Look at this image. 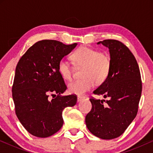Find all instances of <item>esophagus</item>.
<instances>
[{
	"instance_id": "1",
	"label": "esophagus",
	"mask_w": 153,
	"mask_h": 153,
	"mask_svg": "<svg viewBox=\"0 0 153 153\" xmlns=\"http://www.w3.org/2000/svg\"><path fill=\"white\" fill-rule=\"evenodd\" d=\"M77 99H78V101H81L82 100H83L85 99V97H83V96H78V97H77Z\"/></svg>"
}]
</instances>
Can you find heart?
Instances as JSON below:
<instances>
[{
  "label": "heart",
  "mask_w": 153,
  "mask_h": 153,
  "mask_svg": "<svg viewBox=\"0 0 153 153\" xmlns=\"http://www.w3.org/2000/svg\"><path fill=\"white\" fill-rule=\"evenodd\" d=\"M75 66L82 71V80H74L68 84V91L72 94H85L94 87L96 82H104L109 75L111 60L107 54L86 46L80 47L71 55ZM58 71L65 80L73 78V69L65 59H60L58 63Z\"/></svg>",
  "instance_id": "1"
}]
</instances>
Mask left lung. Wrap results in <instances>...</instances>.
<instances>
[{"label":"left lung","instance_id":"1","mask_svg":"<svg viewBox=\"0 0 153 153\" xmlns=\"http://www.w3.org/2000/svg\"><path fill=\"white\" fill-rule=\"evenodd\" d=\"M109 50L111 68L108 78L94 91L108 100L91 98L92 108L85 117V124L95 136L112 140L124 132L134 120L142 94L140 68L129 48L118 40L99 42ZM106 105L103 106V102Z\"/></svg>","mask_w":153,"mask_h":153}]
</instances>
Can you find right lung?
Wrapping results in <instances>:
<instances>
[{
  "mask_svg": "<svg viewBox=\"0 0 153 153\" xmlns=\"http://www.w3.org/2000/svg\"><path fill=\"white\" fill-rule=\"evenodd\" d=\"M76 46L56 40L39 41L17 64L12 87L16 114L35 137H47L58 131L63 125L62 111L77 102L76 95H61L67 86L58 71L59 60ZM50 94L56 97L50 100Z\"/></svg>",
  "mask_w": 153,
  "mask_h": 153,
  "instance_id": "1",
  "label": "right lung"
}]
</instances>
